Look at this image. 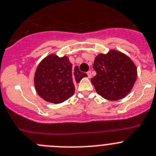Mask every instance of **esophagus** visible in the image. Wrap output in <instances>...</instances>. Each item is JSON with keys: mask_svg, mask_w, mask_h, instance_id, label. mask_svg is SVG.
<instances>
[{"mask_svg": "<svg viewBox=\"0 0 156 156\" xmlns=\"http://www.w3.org/2000/svg\"><path fill=\"white\" fill-rule=\"evenodd\" d=\"M87 75H88V78H91V71H88V72H87Z\"/></svg>", "mask_w": 156, "mask_h": 156, "instance_id": "obj_1", "label": "esophagus"}]
</instances>
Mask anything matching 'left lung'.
Listing matches in <instances>:
<instances>
[{
  "label": "left lung",
  "mask_w": 156,
  "mask_h": 156,
  "mask_svg": "<svg viewBox=\"0 0 156 156\" xmlns=\"http://www.w3.org/2000/svg\"><path fill=\"white\" fill-rule=\"evenodd\" d=\"M96 75L91 79L98 94L110 101L126 97L137 78V68L125 54L115 50L100 54L94 59Z\"/></svg>",
  "instance_id": "obj_1"
}]
</instances>
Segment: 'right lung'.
Instances as JSON below:
<instances>
[{
	"mask_svg": "<svg viewBox=\"0 0 156 156\" xmlns=\"http://www.w3.org/2000/svg\"><path fill=\"white\" fill-rule=\"evenodd\" d=\"M88 77L78 66L72 68L68 57L48 55L40 62L34 75V87L38 95L46 101L59 104L75 93V85Z\"/></svg>",
	"mask_w": 156,
	"mask_h": 156,
	"instance_id": "1",
	"label": "right lung"
}]
</instances>
